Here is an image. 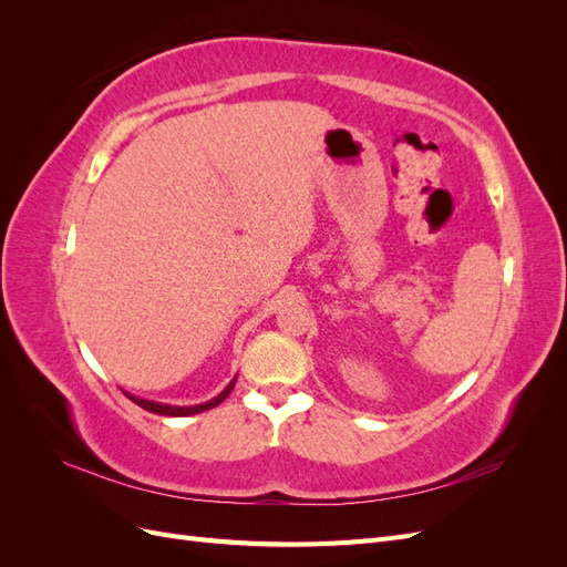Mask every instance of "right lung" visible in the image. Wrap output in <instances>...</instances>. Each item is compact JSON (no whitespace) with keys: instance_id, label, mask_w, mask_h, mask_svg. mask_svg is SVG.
Here are the masks:
<instances>
[{"instance_id":"1","label":"right lung","mask_w":567,"mask_h":567,"mask_svg":"<svg viewBox=\"0 0 567 567\" xmlns=\"http://www.w3.org/2000/svg\"><path fill=\"white\" fill-rule=\"evenodd\" d=\"M234 385H236V379H234L225 390H221V392L217 394V398H213V400H208V402H203V404H194V406H175V404H163V402H151V400L134 398V394H130V392H125V394H127V398H130L134 404H140L142 409L151 411V414H161V416H194V414H200V411H208V409H213V406L225 402V400L229 398V392L234 390Z\"/></svg>"}]
</instances>
